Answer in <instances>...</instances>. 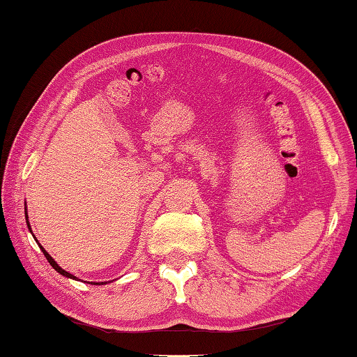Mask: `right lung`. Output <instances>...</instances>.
I'll return each instance as SVG.
<instances>
[{"label":"right lung","mask_w":357,"mask_h":357,"mask_svg":"<svg viewBox=\"0 0 357 357\" xmlns=\"http://www.w3.org/2000/svg\"><path fill=\"white\" fill-rule=\"evenodd\" d=\"M26 223H28V222H26ZM28 226H29V223H28ZM29 229H31V228H29ZM40 248H42V251H43V255H45V257H47V261L50 262V265H51V267H53V268H54L56 271H59V273H61V275H63V276H67V278H71V280H76V278H75L73 275H71V273H68V271H66V270H63V268H61V267H59V265H57V264H56V261H54V259H53V257H51V256L48 255V252L43 250V246H40Z\"/></svg>","instance_id":"1"}]
</instances>
